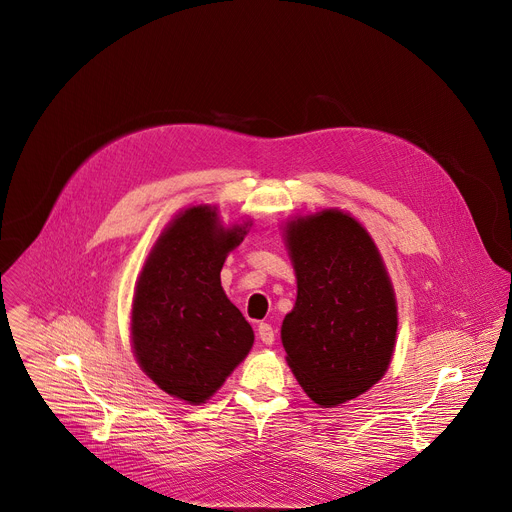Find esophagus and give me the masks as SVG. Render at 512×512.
I'll return each mask as SVG.
<instances>
[{
	"label": "esophagus",
	"instance_id": "34e87169",
	"mask_svg": "<svg viewBox=\"0 0 512 512\" xmlns=\"http://www.w3.org/2000/svg\"><path fill=\"white\" fill-rule=\"evenodd\" d=\"M257 336H259V340H261L263 344H273V340H275V330H273L271 324L261 322V324L257 326Z\"/></svg>",
	"mask_w": 512,
	"mask_h": 512
}]
</instances>
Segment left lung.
Instances as JSON below:
<instances>
[{
    "mask_svg": "<svg viewBox=\"0 0 512 512\" xmlns=\"http://www.w3.org/2000/svg\"><path fill=\"white\" fill-rule=\"evenodd\" d=\"M298 300L281 324L287 364L312 401L332 407L385 375L397 334L383 259L350 214L322 210L287 225Z\"/></svg>",
    "mask_w": 512,
    "mask_h": 512,
    "instance_id": "obj_1",
    "label": "left lung"
}]
</instances>
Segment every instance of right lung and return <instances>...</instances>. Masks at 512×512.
Wrapping results in <instances>:
<instances>
[{
	"label": "right lung",
	"instance_id": "obj_1",
	"mask_svg": "<svg viewBox=\"0 0 512 512\" xmlns=\"http://www.w3.org/2000/svg\"><path fill=\"white\" fill-rule=\"evenodd\" d=\"M247 225L225 229L214 208H188L158 239L137 279L131 340L139 367L192 405L214 395L253 346L251 324L221 285L227 253Z\"/></svg>",
	"mask_w": 512,
	"mask_h": 512
}]
</instances>
